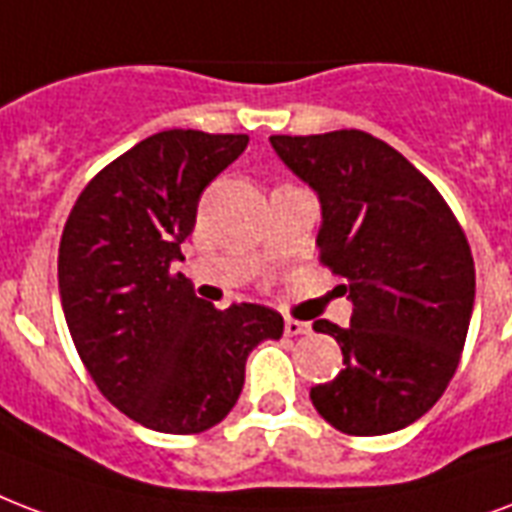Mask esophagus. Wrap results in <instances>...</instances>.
Here are the masks:
<instances>
[{
	"instance_id": "obj_1",
	"label": "esophagus",
	"mask_w": 512,
	"mask_h": 512,
	"mask_svg": "<svg viewBox=\"0 0 512 512\" xmlns=\"http://www.w3.org/2000/svg\"><path fill=\"white\" fill-rule=\"evenodd\" d=\"M284 333H287V335H308V333H311V325H308V322H300V319H287V322H284Z\"/></svg>"
}]
</instances>
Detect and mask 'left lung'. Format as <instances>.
Wrapping results in <instances>:
<instances>
[{
    "label": "left lung",
    "mask_w": 512,
    "mask_h": 512,
    "mask_svg": "<svg viewBox=\"0 0 512 512\" xmlns=\"http://www.w3.org/2000/svg\"><path fill=\"white\" fill-rule=\"evenodd\" d=\"M273 150L322 201L319 263L354 303L351 325L319 319L343 370L311 389L343 435H386L438 403L462 357L475 263L462 225L408 158L373 134L271 136Z\"/></svg>",
    "instance_id": "1"
}]
</instances>
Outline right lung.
Here are the masks:
<instances>
[{"label":"right lung","instance_id":"obj_1","mask_svg":"<svg viewBox=\"0 0 512 512\" xmlns=\"http://www.w3.org/2000/svg\"><path fill=\"white\" fill-rule=\"evenodd\" d=\"M247 144V134L185 128L147 136L85 185L61 233L58 290L74 349L101 395L155 432L220 424L249 351L284 333L273 308H214L174 271L201 193Z\"/></svg>","mask_w":512,"mask_h":512}]
</instances>
